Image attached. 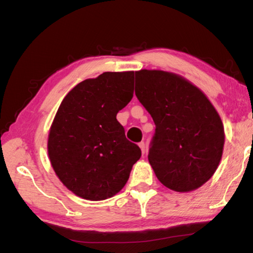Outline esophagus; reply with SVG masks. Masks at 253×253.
Here are the masks:
<instances>
[{
    "label": "esophagus",
    "mask_w": 253,
    "mask_h": 253,
    "mask_svg": "<svg viewBox=\"0 0 253 253\" xmlns=\"http://www.w3.org/2000/svg\"><path fill=\"white\" fill-rule=\"evenodd\" d=\"M138 145H139L140 149H142V153L145 154V152H146V148H145V143L144 142H140Z\"/></svg>",
    "instance_id": "34e87169"
}]
</instances>
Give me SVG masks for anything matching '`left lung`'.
Masks as SVG:
<instances>
[{
	"label": "left lung",
	"mask_w": 253,
	"mask_h": 253,
	"mask_svg": "<svg viewBox=\"0 0 253 253\" xmlns=\"http://www.w3.org/2000/svg\"><path fill=\"white\" fill-rule=\"evenodd\" d=\"M135 93L155 123L148 161L163 185L176 192L202 186L224 146L223 124L207 96L183 77L136 71Z\"/></svg>",
	"instance_id": "1"
}]
</instances>
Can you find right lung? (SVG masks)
Listing matches in <instances>:
<instances>
[{
    "mask_svg": "<svg viewBox=\"0 0 253 253\" xmlns=\"http://www.w3.org/2000/svg\"><path fill=\"white\" fill-rule=\"evenodd\" d=\"M134 95V71L104 72L65 97L50 128L48 154L60 181L77 196L101 201L125 186L142 156L117 121Z\"/></svg>",
    "mask_w": 253,
    "mask_h": 253,
    "instance_id": "obj_1",
    "label": "right lung"
}]
</instances>
